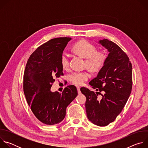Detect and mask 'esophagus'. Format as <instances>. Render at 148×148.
<instances>
[{
	"mask_svg": "<svg viewBox=\"0 0 148 148\" xmlns=\"http://www.w3.org/2000/svg\"><path fill=\"white\" fill-rule=\"evenodd\" d=\"M77 91L78 94L81 93V91H80V88L79 87H77Z\"/></svg>",
	"mask_w": 148,
	"mask_h": 148,
	"instance_id": "obj_1",
	"label": "esophagus"
}]
</instances>
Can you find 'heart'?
Wrapping results in <instances>:
<instances>
[{
    "label": "heart",
    "instance_id": "obj_1",
    "mask_svg": "<svg viewBox=\"0 0 148 148\" xmlns=\"http://www.w3.org/2000/svg\"><path fill=\"white\" fill-rule=\"evenodd\" d=\"M73 51L86 58L85 67L93 72L100 70L107 60V55L102 51H97V47L91 42L82 40L76 43L72 48ZM60 64L64 70L69 68L70 59L67 54L63 53L60 57ZM90 77L87 71H75L69 75L70 82L75 86H81Z\"/></svg>",
    "mask_w": 148,
    "mask_h": 148
}]
</instances>
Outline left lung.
Returning <instances> with one entry per match:
<instances>
[{"label":"left lung","instance_id":"obj_1","mask_svg":"<svg viewBox=\"0 0 148 148\" xmlns=\"http://www.w3.org/2000/svg\"><path fill=\"white\" fill-rule=\"evenodd\" d=\"M99 43L108 50L109 54L97 77L89 82L97 92L86 87H81L80 90L86 97L88 119L96 125L105 126L115 121L130 97L132 67L128 56L116 44L108 39L101 40ZM98 95L102 97L98 99Z\"/></svg>","mask_w":148,"mask_h":148}]
</instances>
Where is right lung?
Instances as JSON below:
<instances>
[{
  "mask_svg": "<svg viewBox=\"0 0 148 148\" xmlns=\"http://www.w3.org/2000/svg\"><path fill=\"white\" fill-rule=\"evenodd\" d=\"M70 37L51 39L38 47L30 56L23 76V91L35 116L46 125L61 122L68 105L77 96L76 87L71 85L61 94L50 88L56 78L64 75L60 57Z\"/></svg>",
  "mask_w": 148,
  "mask_h": 148,
  "instance_id": "obj_1",
  "label": "right lung"
}]
</instances>
